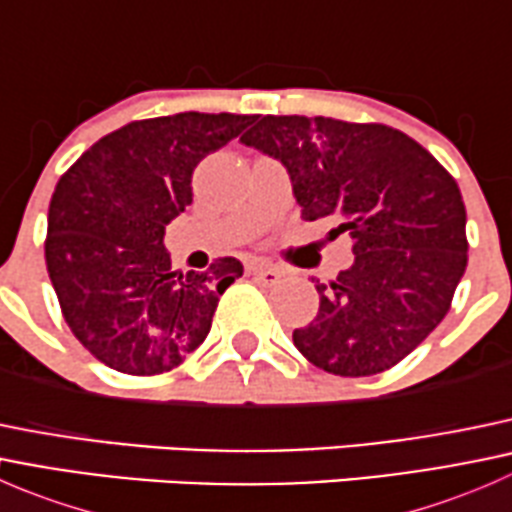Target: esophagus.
Masks as SVG:
<instances>
[{"label": "esophagus", "mask_w": 512, "mask_h": 512, "mask_svg": "<svg viewBox=\"0 0 512 512\" xmlns=\"http://www.w3.org/2000/svg\"><path fill=\"white\" fill-rule=\"evenodd\" d=\"M247 270H250V275L255 277L257 282H262V285L265 287H272V285H277V282H280V270H275V267L272 265H267V262H252L250 267H247Z\"/></svg>", "instance_id": "esophagus-1"}]
</instances>
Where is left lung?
Listing matches in <instances>:
<instances>
[{"mask_svg": "<svg viewBox=\"0 0 512 512\" xmlns=\"http://www.w3.org/2000/svg\"><path fill=\"white\" fill-rule=\"evenodd\" d=\"M280 160L304 220L332 218L354 262L317 285L319 312L294 347L337 376H371L409 356L451 307L468 265L466 205L448 170L381 123L265 116L240 138Z\"/></svg>", "mask_w": 512, "mask_h": 512, "instance_id": "left-lung-1", "label": "left lung"}]
</instances>
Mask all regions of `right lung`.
Instances as JSON below:
<instances>
[{
	"label": "right lung",
	"mask_w": 512,
	"mask_h": 512,
	"mask_svg": "<svg viewBox=\"0 0 512 512\" xmlns=\"http://www.w3.org/2000/svg\"><path fill=\"white\" fill-rule=\"evenodd\" d=\"M252 116L175 113L133 121L96 141L56 183L46 270L74 337L133 376L175 369L205 342L220 294L242 265L173 272L165 225L193 203V170Z\"/></svg>",
	"instance_id": "1"
}]
</instances>
